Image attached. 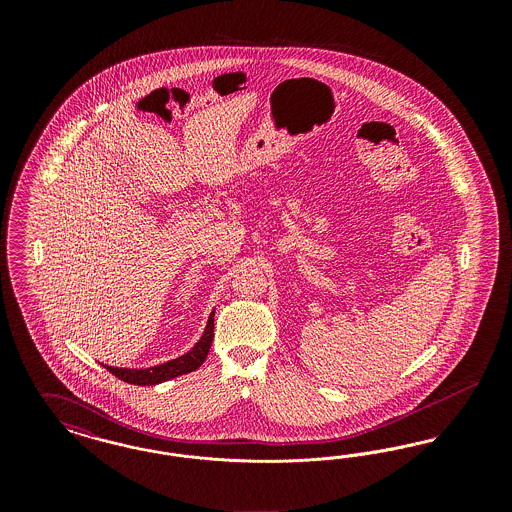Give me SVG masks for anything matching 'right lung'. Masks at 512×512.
<instances>
[{"label": "right lung", "instance_id": "1", "mask_svg": "<svg viewBox=\"0 0 512 512\" xmlns=\"http://www.w3.org/2000/svg\"><path fill=\"white\" fill-rule=\"evenodd\" d=\"M213 338H215V309L209 315L203 336L197 340L194 347L188 353H184V355H180V357H176L172 361H167V363H161V365L157 366H149V368H119V366L103 365V363L101 365L105 366L111 374H115L119 380L126 382V384L155 386V384L172 380L176 376L194 372L195 368L203 365V361L209 355Z\"/></svg>", "mask_w": 512, "mask_h": 512}]
</instances>
